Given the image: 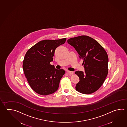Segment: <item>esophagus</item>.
I'll use <instances>...</instances> for the list:
<instances>
[{
  "label": "esophagus",
  "instance_id": "1",
  "mask_svg": "<svg viewBox=\"0 0 127 127\" xmlns=\"http://www.w3.org/2000/svg\"><path fill=\"white\" fill-rule=\"evenodd\" d=\"M67 73L68 74H73V72H72V71H69V70H67Z\"/></svg>",
  "mask_w": 127,
  "mask_h": 127
}]
</instances>
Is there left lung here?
<instances>
[{"instance_id":"obj_1","label":"left lung","mask_w":127,"mask_h":127,"mask_svg":"<svg viewBox=\"0 0 127 127\" xmlns=\"http://www.w3.org/2000/svg\"><path fill=\"white\" fill-rule=\"evenodd\" d=\"M67 43L75 48L80 59L84 60V72H75L79 78L76 90L89 94L98 90L102 85L108 74L107 54L100 44L86 35L71 38Z\"/></svg>"}]
</instances>
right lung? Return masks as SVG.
Masks as SVG:
<instances>
[{
  "label": "right lung",
  "instance_id": "1",
  "mask_svg": "<svg viewBox=\"0 0 127 127\" xmlns=\"http://www.w3.org/2000/svg\"><path fill=\"white\" fill-rule=\"evenodd\" d=\"M66 39L40 41L26 53L23 63L24 74L36 93L45 96L58 90L65 71L55 69L50 63L53 61L56 49L65 43Z\"/></svg>",
  "mask_w": 127,
  "mask_h": 127
}]
</instances>
